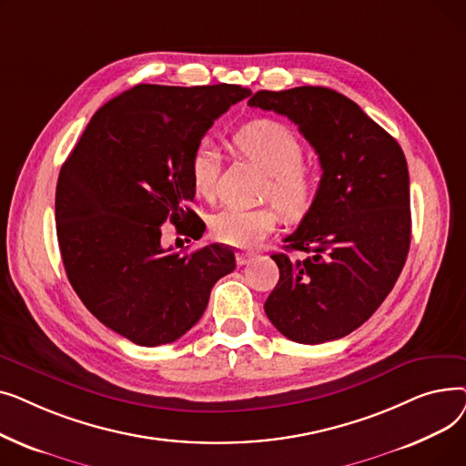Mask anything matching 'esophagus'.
Masks as SVG:
<instances>
[{"instance_id": "34e87169", "label": "esophagus", "mask_w": 466, "mask_h": 466, "mask_svg": "<svg viewBox=\"0 0 466 466\" xmlns=\"http://www.w3.org/2000/svg\"><path fill=\"white\" fill-rule=\"evenodd\" d=\"M253 258H255V253H251V251H239V253H238V264H239V266L249 264Z\"/></svg>"}]
</instances>
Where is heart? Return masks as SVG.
Wrapping results in <instances>:
<instances>
[{
  "mask_svg": "<svg viewBox=\"0 0 466 466\" xmlns=\"http://www.w3.org/2000/svg\"><path fill=\"white\" fill-rule=\"evenodd\" d=\"M234 151L268 176L264 196L272 198L290 218H302L315 206L321 171L302 160V143L283 122L258 118L241 127L232 137ZM220 162L213 147L202 143L190 157V181L196 196L211 202L217 192ZM279 223L276 206L253 209L227 208L211 218L213 236L236 248H255Z\"/></svg>",
  "mask_w": 466,
  "mask_h": 466,
  "instance_id": "heart-1",
  "label": "heart"
}]
</instances>
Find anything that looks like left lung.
<instances>
[{"label":"left lung","instance_id":"1","mask_svg":"<svg viewBox=\"0 0 466 466\" xmlns=\"http://www.w3.org/2000/svg\"><path fill=\"white\" fill-rule=\"evenodd\" d=\"M251 107L285 115L319 155L315 206L276 253L279 281L264 311L299 344L344 338L381 306L410 249L406 157L393 136L344 94L325 86L258 90Z\"/></svg>","mask_w":466,"mask_h":466}]
</instances>
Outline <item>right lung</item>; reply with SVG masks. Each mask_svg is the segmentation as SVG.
I'll return each instance as SVG.
<instances>
[{"label": "right lung", "instance_id": "add662e5", "mask_svg": "<svg viewBox=\"0 0 466 466\" xmlns=\"http://www.w3.org/2000/svg\"><path fill=\"white\" fill-rule=\"evenodd\" d=\"M251 94L239 85H136L96 111L56 185V236L86 309L137 346L171 344L204 315L213 285L236 268L211 243L162 248V225L202 238L190 157L215 118Z\"/></svg>", "mask_w": 466, "mask_h": 466}]
</instances>
